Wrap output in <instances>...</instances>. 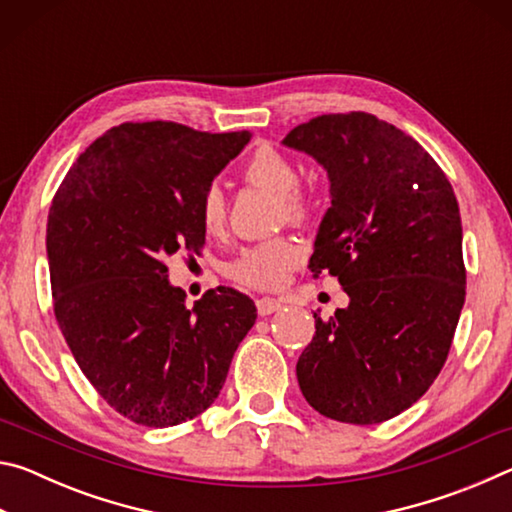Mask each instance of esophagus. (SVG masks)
<instances>
[{"label":"esophagus","mask_w":512,"mask_h":512,"mask_svg":"<svg viewBox=\"0 0 512 512\" xmlns=\"http://www.w3.org/2000/svg\"><path fill=\"white\" fill-rule=\"evenodd\" d=\"M280 307H282L280 300H273V298H259L257 300V314L259 316H271Z\"/></svg>","instance_id":"esophagus-1"}]
</instances>
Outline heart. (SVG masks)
<instances>
[{"label":"heart","instance_id":"b5f03b06","mask_svg":"<svg viewBox=\"0 0 512 512\" xmlns=\"http://www.w3.org/2000/svg\"><path fill=\"white\" fill-rule=\"evenodd\" d=\"M244 178L248 183L264 187L280 196L282 210L291 221H300L307 214V203L298 187V169L287 155L273 146H259L244 164ZM198 221L203 230L216 235L225 223V196L223 189L212 183L203 189L198 201ZM302 262V248L291 239H273L250 246L230 264V275L235 280L255 289H277L287 282L293 268Z\"/></svg>","mask_w":512,"mask_h":512}]
</instances>
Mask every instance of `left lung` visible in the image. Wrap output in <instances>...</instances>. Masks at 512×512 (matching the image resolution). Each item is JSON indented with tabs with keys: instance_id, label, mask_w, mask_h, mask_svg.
I'll list each match as a JSON object with an SVG mask.
<instances>
[{
	"instance_id": "obj_1",
	"label": "left lung",
	"mask_w": 512,
	"mask_h": 512,
	"mask_svg": "<svg viewBox=\"0 0 512 512\" xmlns=\"http://www.w3.org/2000/svg\"><path fill=\"white\" fill-rule=\"evenodd\" d=\"M282 146L329 180L311 273L339 277L348 307L316 334L296 375L325 418L375 424L409 409L438 377L465 302L454 189L422 146L368 112L300 124Z\"/></svg>"
}]
</instances>
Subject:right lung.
Wrapping results in <instances>:
<instances>
[{"label":"right lung","mask_w":512,"mask_h":512,"mask_svg":"<svg viewBox=\"0 0 512 512\" xmlns=\"http://www.w3.org/2000/svg\"><path fill=\"white\" fill-rule=\"evenodd\" d=\"M250 137L171 121L121 124L79 155L51 203L58 325L103 400L144 427L210 409L255 325V302L235 289H210L189 309L164 264L203 244V189Z\"/></svg>","instance_id":"right-lung-1"}]
</instances>
